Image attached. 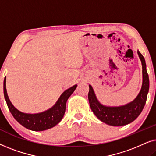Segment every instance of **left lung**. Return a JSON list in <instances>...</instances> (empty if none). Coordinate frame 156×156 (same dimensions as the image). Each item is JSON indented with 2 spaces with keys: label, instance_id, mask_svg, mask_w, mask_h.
Wrapping results in <instances>:
<instances>
[{
  "label": "left lung",
  "instance_id": "1",
  "mask_svg": "<svg viewBox=\"0 0 156 156\" xmlns=\"http://www.w3.org/2000/svg\"><path fill=\"white\" fill-rule=\"evenodd\" d=\"M137 52L142 64L143 82L140 91L133 101L119 106L104 105L98 100L92 87L89 85L88 99L91 109L100 121L106 124L121 126L133 122L139 116L146 104L149 90V78L144 57L139 51Z\"/></svg>",
  "mask_w": 156,
  "mask_h": 156
}]
</instances>
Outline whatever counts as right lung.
I'll use <instances>...</instances> for the list:
<instances>
[{"mask_svg": "<svg viewBox=\"0 0 156 156\" xmlns=\"http://www.w3.org/2000/svg\"><path fill=\"white\" fill-rule=\"evenodd\" d=\"M76 87L77 85L75 84L67 89L60 95L54 106L44 112L37 114L23 113L12 105L6 90V76L3 82V92L8 107L16 120L27 129L34 131H42L55 126L62 119L67 99L74 92Z\"/></svg>", "mask_w": 156, "mask_h": 156, "instance_id": "1", "label": "right lung"}]
</instances>
